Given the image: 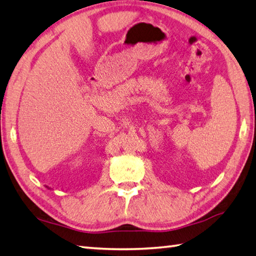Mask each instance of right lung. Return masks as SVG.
<instances>
[{"label":"right lung","instance_id":"obj_1","mask_svg":"<svg viewBox=\"0 0 256 256\" xmlns=\"http://www.w3.org/2000/svg\"><path fill=\"white\" fill-rule=\"evenodd\" d=\"M46 188H49V187H48V186H46ZM49 190H50V188H49Z\"/></svg>","mask_w":256,"mask_h":256}]
</instances>
